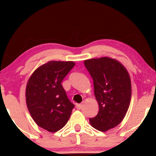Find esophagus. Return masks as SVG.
<instances>
[{
	"label": "esophagus",
	"mask_w": 156,
	"mask_h": 156,
	"mask_svg": "<svg viewBox=\"0 0 156 156\" xmlns=\"http://www.w3.org/2000/svg\"><path fill=\"white\" fill-rule=\"evenodd\" d=\"M82 107H83V104H77L76 105V108H78V109H81Z\"/></svg>",
	"instance_id": "esophagus-1"
}]
</instances>
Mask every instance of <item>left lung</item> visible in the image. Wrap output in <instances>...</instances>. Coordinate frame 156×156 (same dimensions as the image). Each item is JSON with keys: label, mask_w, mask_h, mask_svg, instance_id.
Returning a JSON list of instances; mask_svg holds the SVG:
<instances>
[{"label": "left lung", "mask_w": 156, "mask_h": 156, "mask_svg": "<svg viewBox=\"0 0 156 156\" xmlns=\"http://www.w3.org/2000/svg\"><path fill=\"white\" fill-rule=\"evenodd\" d=\"M94 81L98 114L89 119L97 130L106 131L121 123L126 115L131 97L130 78L126 69L108 57L84 60Z\"/></svg>", "instance_id": "obj_1"}]
</instances>
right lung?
<instances>
[{
	"mask_svg": "<svg viewBox=\"0 0 156 156\" xmlns=\"http://www.w3.org/2000/svg\"><path fill=\"white\" fill-rule=\"evenodd\" d=\"M75 65L71 61H50L36 69L28 81V109L35 123L48 131L65 126L75 107L61 84Z\"/></svg>",
	"mask_w": 156,
	"mask_h": 156,
	"instance_id": "1",
	"label": "right lung"
}]
</instances>
